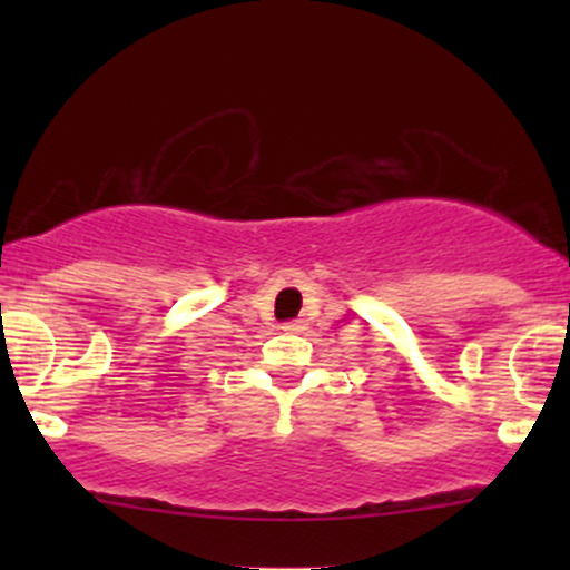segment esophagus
<instances>
[{
    "mask_svg": "<svg viewBox=\"0 0 570 570\" xmlns=\"http://www.w3.org/2000/svg\"><path fill=\"white\" fill-rule=\"evenodd\" d=\"M281 330L292 332V335H294V332H303L305 330V322H303V318H292V322H284V326H281Z\"/></svg>",
    "mask_w": 570,
    "mask_h": 570,
    "instance_id": "34e87169",
    "label": "esophagus"
}]
</instances>
